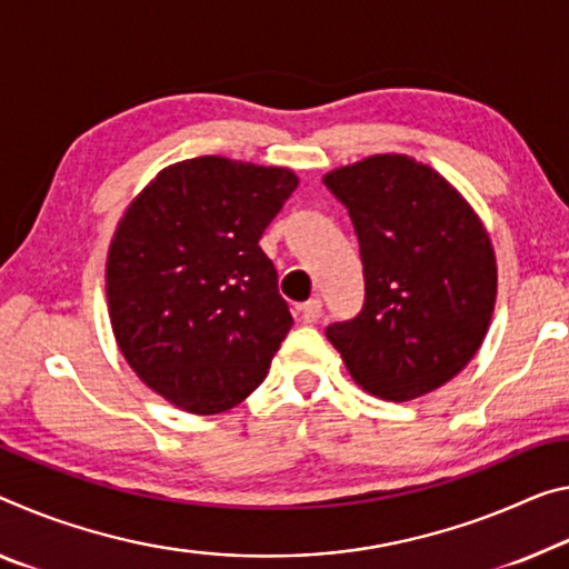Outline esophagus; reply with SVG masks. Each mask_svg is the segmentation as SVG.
Masks as SVG:
<instances>
[{"label": "esophagus", "mask_w": 569, "mask_h": 569, "mask_svg": "<svg viewBox=\"0 0 569 569\" xmlns=\"http://www.w3.org/2000/svg\"><path fill=\"white\" fill-rule=\"evenodd\" d=\"M321 309H323L321 299L306 301V303L301 306V321H303V323H317L319 317H321Z\"/></svg>", "instance_id": "obj_1"}]
</instances>
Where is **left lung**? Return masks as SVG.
Listing matches in <instances>:
<instances>
[{
	"mask_svg": "<svg viewBox=\"0 0 569 569\" xmlns=\"http://www.w3.org/2000/svg\"><path fill=\"white\" fill-rule=\"evenodd\" d=\"M359 240L365 303L327 339L359 387L420 398L471 362L496 301V260L481 220L438 171L380 154L323 177Z\"/></svg>",
	"mask_w": 569,
	"mask_h": 569,
	"instance_id": "8db88e82",
	"label": "left lung"
}]
</instances>
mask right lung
Instances as JSON below:
<instances>
[{
	"label": "right lung",
	"instance_id": "add662e5",
	"mask_svg": "<svg viewBox=\"0 0 569 569\" xmlns=\"http://www.w3.org/2000/svg\"><path fill=\"white\" fill-rule=\"evenodd\" d=\"M296 184L288 169L197 157L126 210L106 263L111 327L133 372L177 408L230 410L266 380L293 319L258 240Z\"/></svg>",
	"mask_w": 569,
	"mask_h": 569
}]
</instances>
